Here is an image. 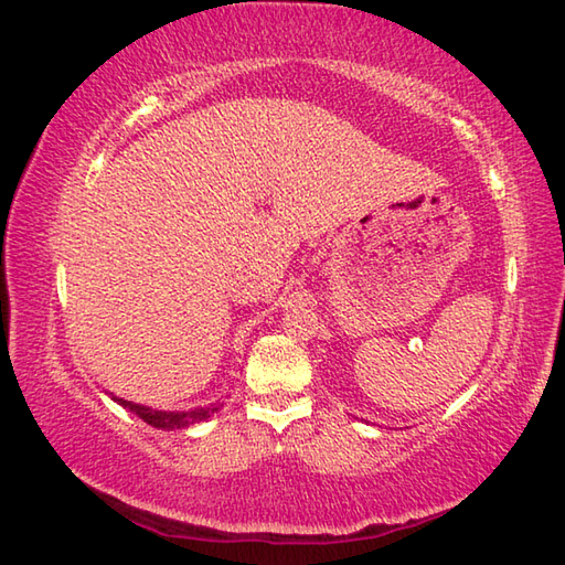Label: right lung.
Instances as JSON below:
<instances>
[{
  "label": "right lung",
  "instance_id": "add662e5",
  "mask_svg": "<svg viewBox=\"0 0 565 565\" xmlns=\"http://www.w3.org/2000/svg\"><path fill=\"white\" fill-rule=\"evenodd\" d=\"M124 407H128L130 413L138 415L142 423H148L158 429H182L189 427L194 423H201V419H209L213 413H218L221 403H213L206 407H196V411H186V413H164V411H152V407L146 405H138V403H130L124 398H116Z\"/></svg>",
  "mask_w": 565,
  "mask_h": 565
}]
</instances>
